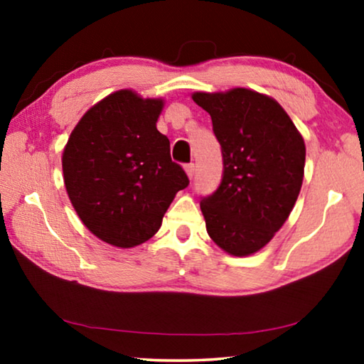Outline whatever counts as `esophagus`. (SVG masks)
<instances>
[{"mask_svg":"<svg viewBox=\"0 0 364 364\" xmlns=\"http://www.w3.org/2000/svg\"><path fill=\"white\" fill-rule=\"evenodd\" d=\"M186 172H187V176H188V178H193V173H196V166H193V164H187L186 166Z\"/></svg>","mask_w":364,"mask_h":364,"instance_id":"obj_1","label":"esophagus"}]
</instances>
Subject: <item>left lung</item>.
<instances>
[{
	"label": "left lung",
	"mask_w": 364,
	"mask_h": 364,
	"mask_svg": "<svg viewBox=\"0 0 364 364\" xmlns=\"http://www.w3.org/2000/svg\"><path fill=\"white\" fill-rule=\"evenodd\" d=\"M210 114L220 142L223 176L202 197L207 232L233 257L252 255L272 240L295 205L305 172V142L275 99L252 89L193 92Z\"/></svg>",
	"instance_id": "8db88e82"
}]
</instances>
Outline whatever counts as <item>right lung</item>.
Returning <instances> with one entry per match:
<instances>
[{
  "mask_svg": "<svg viewBox=\"0 0 364 364\" xmlns=\"http://www.w3.org/2000/svg\"><path fill=\"white\" fill-rule=\"evenodd\" d=\"M162 107V99L121 89L84 114L64 147L69 200L84 225L114 247L156 235L176 193L188 186L156 127Z\"/></svg>",
  "mask_w": 364,
  "mask_h": 364,
  "instance_id": "right-lung-1",
  "label": "right lung"
}]
</instances>
